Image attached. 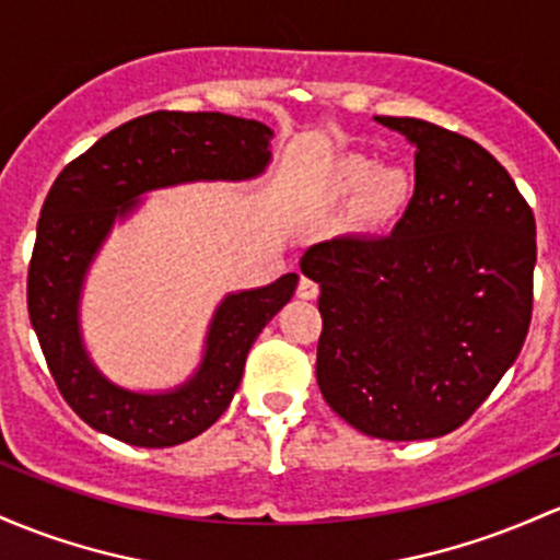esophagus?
<instances>
[{"instance_id":"obj_1","label":"esophagus","mask_w":560,"mask_h":560,"mask_svg":"<svg viewBox=\"0 0 560 560\" xmlns=\"http://www.w3.org/2000/svg\"><path fill=\"white\" fill-rule=\"evenodd\" d=\"M318 294V284L313 279H308V276H300L298 281V298L303 300H313Z\"/></svg>"}]
</instances>
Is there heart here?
<instances>
[{"label":"heart","instance_id":"b5f03b06","mask_svg":"<svg viewBox=\"0 0 560 560\" xmlns=\"http://www.w3.org/2000/svg\"><path fill=\"white\" fill-rule=\"evenodd\" d=\"M366 186H370L366 201L380 214L396 210L404 201V196H407V183H404V177L398 172H380L377 175L372 162H366V159H350L346 167H342V188L353 194V190H361Z\"/></svg>","mask_w":560,"mask_h":560}]
</instances>
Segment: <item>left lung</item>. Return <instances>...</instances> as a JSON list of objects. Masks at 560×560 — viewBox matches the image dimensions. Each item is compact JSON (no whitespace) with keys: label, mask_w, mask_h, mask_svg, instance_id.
<instances>
[{"label":"left lung","mask_w":560,"mask_h":560,"mask_svg":"<svg viewBox=\"0 0 560 560\" xmlns=\"http://www.w3.org/2000/svg\"><path fill=\"white\" fill-rule=\"evenodd\" d=\"M415 145V194L385 236L313 244L322 287L316 380L348 425L439 439L470 420L532 324L537 225L513 177L465 135L377 116Z\"/></svg>","instance_id":"1"}]
</instances>
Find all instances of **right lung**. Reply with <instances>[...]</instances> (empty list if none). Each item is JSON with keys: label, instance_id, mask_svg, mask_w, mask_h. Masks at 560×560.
<instances>
[{"label": "right lung", "instance_id": "add662e5", "mask_svg": "<svg viewBox=\"0 0 560 560\" xmlns=\"http://www.w3.org/2000/svg\"><path fill=\"white\" fill-rule=\"evenodd\" d=\"M270 127L218 110H153L103 135L52 183L28 262V316L66 404L90 428L125 444L164 450L207 430L229 409L262 327L290 303L298 273L229 294L207 335L199 372L172 393H130L108 383L79 337V290L116 218L145 190L188 180H247L270 159Z\"/></svg>", "mask_w": 560, "mask_h": 560}]
</instances>
